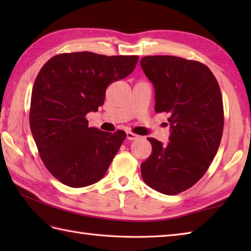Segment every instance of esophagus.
<instances>
[{
    "instance_id": "esophagus-1",
    "label": "esophagus",
    "mask_w": 251,
    "mask_h": 251,
    "mask_svg": "<svg viewBox=\"0 0 251 251\" xmlns=\"http://www.w3.org/2000/svg\"><path fill=\"white\" fill-rule=\"evenodd\" d=\"M126 137H127V139H128V140H136V139H138V138H139V136L134 134V132H131V131H127Z\"/></svg>"
}]
</instances>
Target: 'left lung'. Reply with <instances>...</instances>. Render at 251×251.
<instances>
[{"instance_id": "8db88e82", "label": "left lung", "mask_w": 251, "mask_h": 251, "mask_svg": "<svg viewBox=\"0 0 251 251\" xmlns=\"http://www.w3.org/2000/svg\"><path fill=\"white\" fill-rule=\"evenodd\" d=\"M155 92V112L169 113L167 145L148 138L152 153L141 164L145 182L175 195L207 172L220 146L223 103L219 84L201 62L175 56H147L140 61Z\"/></svg>"}]
</instances>
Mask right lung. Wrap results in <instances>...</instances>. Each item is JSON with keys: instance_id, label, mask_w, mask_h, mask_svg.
Here are the masks:
<instances>
[{"instance_id": "obj_1", "label": "right lung", "mask_w": 251, "mask_h": 251, "mask_svg": "<svg viewBox=\"0 0 251 251\" xmlns=\"http://www.w3.org/2000/svg\"><path fill=\"white\" fill-rule=\"evenodd\" d=\"M138 56L89 51L60 54L47 61L32 88L30 128L40 156L61 183L82 188L103 178L126 138L88 126L112 82L135 70Z\"/></svg>"}]
</instances>
